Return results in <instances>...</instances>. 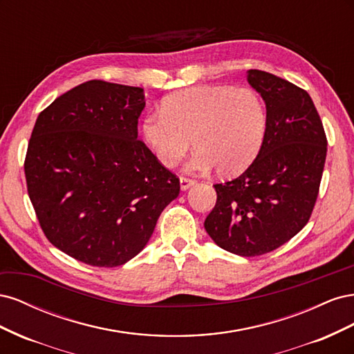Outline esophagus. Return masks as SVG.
<instances>
[{"label":"esophagus","mask_w":354,"mask_h":354,"mask_svg":"<svg viewBox=\"0 0 354 354\" xmlns=\"http://www.w3.org/2000/svg\"><path fill=\"white\" fill-rule=\"evenodd\" d=\"M194 185H195V180L194 178H189V177H185V176L180 177V187H181V190H187L190 186H194Z\"/></svg>","instance_id":"1"}]
</instances>
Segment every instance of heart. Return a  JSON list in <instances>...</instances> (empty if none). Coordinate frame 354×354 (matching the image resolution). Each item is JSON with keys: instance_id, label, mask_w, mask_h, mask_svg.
Listing matches in <instances>:
<instances>
[{"instance_id": "1", "label": "heart", "mask_w": 354, "mask_h": 354, "mask_svg": "<svg viewBox=\"0 0 354 354\" xmlns=\"http://www.w3.org/2000/svg\"><path fill=\"white\" fill-rule=\"evenodd\" d=\"M267 127L266 106L248 87L199 85L168 95L162 112L149 113L143 134L158 160L177 165L194 138L189 171L238 174L259 155Z\"/></svg>"}]
</instances>
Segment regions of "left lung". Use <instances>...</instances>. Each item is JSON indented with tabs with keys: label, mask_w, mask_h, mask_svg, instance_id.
Instances as JSON below:
<instances>
[{
	"label": "left lung",
	"mask_w": 354,
	"mask_h": 354,
	"mask_svg": "<svg viewBox=\"0 0 354 354\" xmlns=\"http://www.w3.org/2000/svg\"><path fill=\"white\" fill-rule=\"evenodd\" d=\"M248 82L266 102L264 140L239 177L214 185L217 202L203 226L223 250L255 257L279 248L308 223L328 140L306 90L257 69Z\"/></svg>",
	"instance_id": "obj_1"
}]
</instances>
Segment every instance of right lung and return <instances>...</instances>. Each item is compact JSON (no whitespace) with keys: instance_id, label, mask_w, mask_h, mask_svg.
I'll return each instance as SVG.
<instances>
[{"instance_id":"right-lung-1","label":"right lung","mask_w":354,"mask_h":354,"mask_svg":"<svg viewBox=\"0 0 354 354\" xmlns=\"http://www.w3.org/2000/svg\"><path fill=\"white\" fill-rule=\"evenodd\" d=\"M145 104L140 87L93 80L37 118L25 158L28 195L46 238L81 263L131 260L180 194L178 177L137 138Z\"/></svg>"}]
</instances>
